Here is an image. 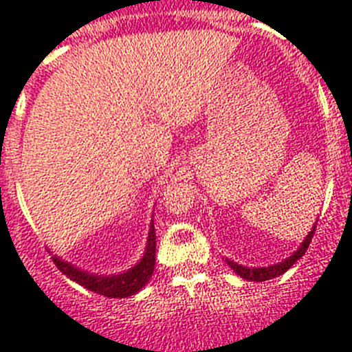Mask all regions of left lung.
I'll use <instances>...</instances> for the list:
<instances>
[{
  "label": "left lung",
  "mask_w": 352,
  "mask_h": 352,
  "mask_svg": "<svg viewBox=\"0 0 352 352\" xmlns=\"http://www.w3.org/2000/svg\"><path fill=\"white\" fill-rule=\"evenodd\" d=\"M314 232H316V226L312 227V231L307 234V238L303 239V243H301V247L298 248L294 254H292L291 257H287L285 261H282V263L278 264H273V266H268V268H247V266H241V264H236L232 263V261H227V264L231 266L232 270H234L236 273H238L241 278H245V280H250V282H264V280H272V278H275V276L282 275V273L287 272L289 268H291L292 264L296 263L298 259H301L303 257V254L307 252V248H309L310 241H312L314 238Z\"/></svg>",
  "instance_id": "8db88e82"
}]
</instances>
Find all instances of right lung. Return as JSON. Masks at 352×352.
<instances>
[{
	"label": "right lung",
	"mask_w": 352,
	"mask_h": 352,
	"mask_svg": "<svg viewBox=\"0 0 352 352\" xmlns=\"http://www.w3.org/2000/svg\"><path fill=\"white\" fill-rule=\"evenodd\" d=\"M155 239H157V236H155V226L153 222H151L144 256H142V259L139 261L132 270L121 273V275H93V273H86L82 272V270L76 268V266H72L70 263L60 259V257L54 256L52 261H54V264L63 275H67L70 280L77 282V284L82 285V287L89 289V291L107 298H126L141 291V289L148 284L151 275H153L155 248H157V241H155Z\"/></svg>",
	"instance_id": "1"
}]
</instances>
